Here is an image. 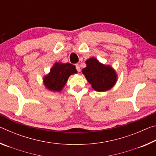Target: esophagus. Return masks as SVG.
Returning a JSON list of instances; mask_svg holds the SVG:
<instances>
[{"mask_svg": "<svg viewBox=\"0 0 156 156\" xmlns=\"http://www.w3.org/2000/svg\"><path fill=\"white\" fill-rule=\"evenodd\" d=\"M76 68L78 72H80V66H79L78 64H76Z\"/></svg>", "mask_w": 156, "mask_h": 156, "instance_id": "34e87169", "label": "esophagus"}]
</instances>
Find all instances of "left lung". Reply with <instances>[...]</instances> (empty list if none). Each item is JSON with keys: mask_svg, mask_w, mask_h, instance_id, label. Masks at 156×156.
<instances>
[{"mask_svg": "<svg viewBox=\"0 0 156 156\" xmlns=\"http://www.w3.org/2000/svg\"><path fill=\"white\" fill-rule=\"evenodd\" d=\"M86 64L82 72L95 91H106L113 87L117 75L112 67L104 65L95 58L88 59Z\"/></svg>", "mask_w": 156, "mask_h": 156, "instance_id": "8db88e82", "label": "left lung"}]
</instances>
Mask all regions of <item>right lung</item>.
<instances>
[{"label": "right lung", "instance_id": "right-lung-1", "mask_svg": "<svg viewBox=\"0 0 156 156\" xmlns=\"http://www.w3.org/2000/svg\"><path fill=\"white\" fill-rule=\"evenodd\" d=\"M77 73L76 67L70 63H55L50 73L44 76V86L53 91H60L64 87L70 75Z\"/></svg>", "mask_w": 156, "mask_h": 156}]
</instances>
